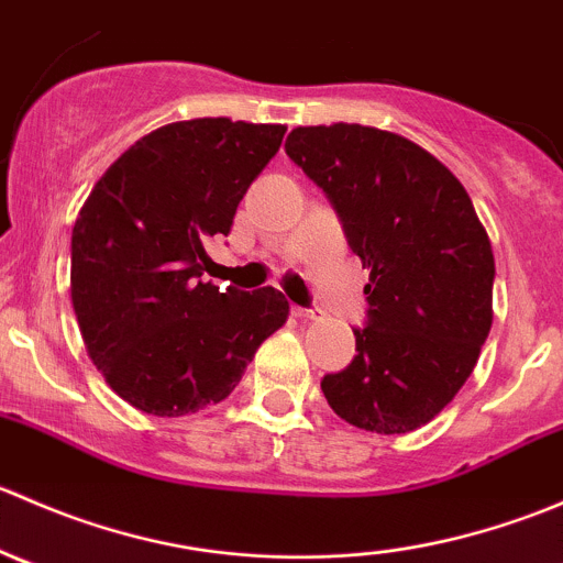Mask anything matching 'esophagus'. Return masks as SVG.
Masks as SVG:
<instances>
[{
    "label": "esophagus",
    "instance_id": "34e87169",
    "mask_svg": "<svg viewBox=\"0 0 563 563\" xmlns=\"http://www.w3.org/2000/svg\"><path fill=\"white\" fill-rule=\"evenodd\" d=\"M294 316L299 318V321H318L321 318V308H294Z\"/></svg>",
    "mask_w": 563,
    "mask_h": 563
}]
</instances>
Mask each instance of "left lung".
<instances>
[{"mask_svg": "<svg viewBox=\"0 0 563 563\" xmlns=\"http://www.w3.org/2000/svg\"><path fill=\"white\" fill-rule=\"evenodd\" d=\"M286 152L323 187L371 269L367 327L321 391L371 433H411L474 373L493 323L496 261L460 179L406 135L365 124L294 128Z\"/></svg>", "mask_w": 563, "mask_h": 563, "instance_id": "obj_1", "label": "left lung"}]
</instances>
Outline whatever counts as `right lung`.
I'll return each mask as SVG.
<instances>
[{
    "mask_svg": "<svg viewBox=\"0 0 563 563\" xmlns=\"http://www.w3.org/2000/svg\"><path fill=\"white\" fill-rule=\"evenodd\" d=\"M286 124L229 117L163 124L108 166L73 225L70 299L106 384L152 417L225 400L286 323L275 288L220 291L203 245L229 234Z\"/></svg>",
    "mask_w": 563,
    "mask_h": 563,
    "instance_id": "right-lung-1",
    "label": "right lung"
}]
</instances>
